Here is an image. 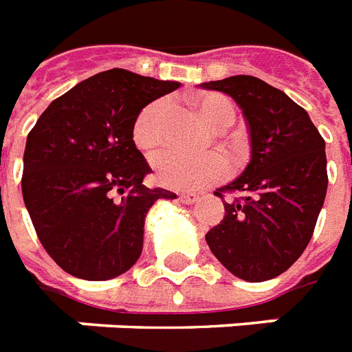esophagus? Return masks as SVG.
Returning a JSON list of instances; mask_svg holds the SVG:
<instances>
[{"label":"esophagus","instance_id":"34e87169","mask_svg":"<svg viewBox=\"0 0 352 352\" xmlns=\"http://www.w3.org/2000/svg\"><path fill=\"white\" fill-rule=\"evenodd\" d=\"M179 199H181L182 203H186V205H192V203H195V201L199 199V195L194 194V192H182V194H179Z\"/></svg>","mask_w":352,"mask_h":352}]
</instances>
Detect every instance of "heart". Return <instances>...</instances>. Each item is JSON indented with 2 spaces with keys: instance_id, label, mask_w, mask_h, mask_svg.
I'll list each match as a JSON object with an SVG mask.
<instances>
[{
  "instance_id": "obj_1",
  "label": "heart",
  "mask_w": 352,
  "mask_h": 352,
  "mask_svg": "<svg viewBox=\"0 0 352 352\" xmlns=\"http://www.w3.org/2000/svg\"><path fill=\"white\" fill-rule=\"evenodd\" d=\"M197 111L205 122L214 129L229 127L234 122V104L221 94H206L194 101ZM162 120H164V103L153 101L144 107L133 123V142L142 153H153L162 142ZM227 147L232 157L240 158L243 146L240 140L230 138ZM157 181L171 190H197L210 182H218L227 177L229 166L219 153L205 155H182L177 151L160 153L153 160Z\"/></svg>"
}]
</instances>
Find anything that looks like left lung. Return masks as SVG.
<instances>
[{"label":"left lung","instance_id":"1","mask_svg":"<svg viewBox=\"0 0 352 352\" xmlns=\"http://www.w3.org/2000/svg\"><path fill=\"white\" fill-rule=\"evenodd\" d=\"M229 94L243 112L251 162L214 195L225 216L206 232L214 256L238 278L278 277L307 249L325 203V140L307 111L258 77L234 75L201 85ZM225 193L236 197L224 201Z\"/></svg>","mask_w":352,"mask_h":352}]
</instances>
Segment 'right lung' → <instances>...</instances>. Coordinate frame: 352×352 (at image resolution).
<instances>
[{
  "mask_svg": "<svg viewBox=\"0 0 352 352\" xmlns=\"http://www.w3.org/2000/svg\"><path fill=\"white\" fill-rule=\"evenodd\" d=\"M179 87L101 72L55 99L27 134L23 203L40 243L69 275L109 280L131 270L149 208L177 197L142 184L151 168L131 131L146 104Z\"/></svg>",
  "mask_w": 352,
  "mask_h": 352,
  "instance_id": "obj_1",
  "label": "right lung"
}]
</instances>
